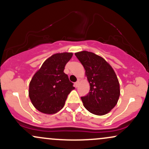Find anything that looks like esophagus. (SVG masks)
<instances>
[{
  "label": "esophagus",
  "instance_id": "obj_1",
  "mask_svg": "<svg viewBox=\"0 0 149 149\" xmlns=\"http://www.w3.org/2000/svg\"><path fill=\"white\" fill-rule=\"evenodd\" d=\"M79 83H80V81L79 80H78L76 83H75V87H76V88H78V85H79Z\"/></svg>",
  "mask_w": 149,
  "mask_h": 149
}]
</instances>
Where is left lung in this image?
<instances>
[{"label":"left lung","instance_id":"obj_1","mask_svg":"<svg viewBox=\"0 0 149 149\" xmlns=\"http://www.w3.org/2000/svg\"><path fill=\"white\" fill-rule=\"evenodd\" d=\"M75 55L83 64L90 83V92L81 97L83 105L95 115H105L115 107L120 94L115 71L103 57L93 52L81 51Z\"/></svg>","mask_w":149,"mask_h":149}]
</instances>
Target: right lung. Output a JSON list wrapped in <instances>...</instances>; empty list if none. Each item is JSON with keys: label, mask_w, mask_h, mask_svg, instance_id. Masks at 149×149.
Returning a JSON list of instances; mask_svg holds the SVG:
<instances>
[{"label": "right lung", "mask_w": 149, "mask_h": 149, "mask_svg": "<svg viewBox=\"0 0 149 149\" xmlns=\"http://www.w3.org/2000/svg\"><path fill=\"white\" fill-rule=\"evenodd\" d=\"M72 52L56 53L47 58L29 83V96L40 112L54 114L64 107L69 94L74 90L73 83L64 72Z\"/></svg>", "instance_id": "1"}]
</instances>
